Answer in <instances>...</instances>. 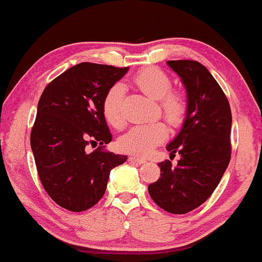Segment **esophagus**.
<instances>
[{
  "instance_id": "obj_1",
  "label": "esophagus",
  "mask_w": 262,
  "mask_h": 262,
  "mask_svg": "<svg viewBox=\"0 0 262 262\" xmlns=\"http://www.w3.org/2000/svg\"><path fill=\"white\" fill-rule=\"evenodd\" d=\"M129 161H130V162H135V163H139V165H143V163L146 162V160L141 159V157L130 156V157H129Z\"/></svg>"
}]
</instances>
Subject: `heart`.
<instances>
[{
    "instance_id": "heart-1",
    "label": "heart",
    "mask_w": 262,
    "mask_h": 262,
    "mask_svg": "<svg viewBox=\"0 0 262 262\" xmlns=\"http://www.w3.org/2000/svg\"><path fill=\"white\" fill-rule=\"evenodd\" d=\"M133 83L145 95L159 100L160 111L172 125H179L187 115V102L178 91H172L169 77L157 68H145L133 78ZM124 89L115 84L107 90L102 101V115L106 122L115 128H121L123 118ZM167 137V129L161 122L135 125L118 140L119 149L138 156H146Z\"/></svg>"
}]
</instances>
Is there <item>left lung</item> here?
Segmentation results:
<instances>
[{"instance_id":"left-lung-1","label":"left lung","mask_w":262,"mask_h":262,"mask_svg":"<svg viewBox=\"0 0 262 262\" xmlns=\"http://www.w3.org/2000/svg\"><path fill=\"white\" fill-rule=\"evenodd\" d=\"M167 64L181 77L187 91L184 122L166 146L181 159L177 166L169 160L160 162L161 176L147 190L161 209L183 215L209 199L228 167L232 113L225 93L205 66L189 59Z\"/></svg>"}]
</instances>
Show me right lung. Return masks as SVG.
Wrapping results in <instances>:
<instances>
[{
  "mask_svg": "<svg viewBox=\"0 0 262 262\" xmlns=\"http://www.w3.org/2000/svg\"><path fill=\"white\" fill-rule=\"evenodd\" d=\"M128 69L79 63L53 79L40 97L31 150L42 187L63 209L80 212L96 205L111 169L127 161L125 155L103 150L112 135L102 101ZM88 144L99 147L90 153Z\"/></svg>",
  "mask_w": 262,
  "mask_h": 262,
  "instance_id": "right-lung-1",
  "label": "right lung"
}]
</instances>
